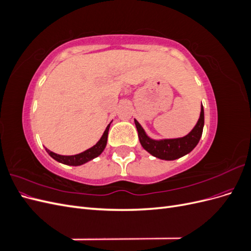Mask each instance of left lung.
Instances as JSON below:
<instances>
[{"label": "left lung", "mask_w": 251, "mask_h": 251, "mask_svg": "<svg viewBox=\"0 0 251 251\" xmlns=\"http://www.w3.org/2000/svg\"><path fill=\"white\" fill-rule=\"evenodd\" d=\"M135 125L138 131V137L142 148L148 151L151 155L163 160H175L182 156L192 151L198 144L204 126V110L201 107V114L198 123L195 126L192 132L182 138L177 139H164V140H153L148 137L146 132L135 119Z\"/></svg>", "instance_id": "8db88e82"}]
</instances>
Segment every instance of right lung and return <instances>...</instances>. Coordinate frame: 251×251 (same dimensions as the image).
<instances>
[{
  "label": "right lung",
  "mask_w": 251,
  "mask_h": 251,
  "mask_svg": "<svg viewBox=\"0 0 251 251\" xmlns=\"http://www.w3.org/2000/svg\"><path fill=\"white\" fill-rule=\"evenodd\" d=\"M110 125L107 126V128H105L104 133L102 134L101 138L100 139V141H98L94 147H92L91 149L82 151V153L80 154H77V155H73V156H63V155H57L55 153H53V151H49L48 149H46L47 153L53 158L55 159L56 161L60 162V163H64V164H67V165H80V164H83L86 163L90 160H92L93 158L100 156L102 151L104 150L105 146H107V141H108V133H109V128H110Z\"/></svg>",
  "instance_id": "add662e5"
}]
</instances>
